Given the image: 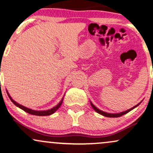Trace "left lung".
Instances as JSON below:
<instances>
[{"mask_svg":"<svg viewBox=\"0 0 153 153\" xmlns=\"http://www.w3.org/2000/svg\"><path fill=\"white\" fill-rule=\"evenodd\" d=\"M140 103H138V104H137V105H136L135 106L132 107V108H130V109L128 110H126V111H124V112H121V113H105V112H103V111H102V110H99L98 108H97L96 107H95V106L94 105H93V104L92 103V102H91V105L92 108H93V109L95 110V111H96L97 113L100 114V115H103V116L108 117H120V116H122V115H124L125 114L128 113V112L131 111V110H132V109H134V108H136V107H137V106H138L139 105H140Z\"/></svg>","mask_w":153,"mask_h":153,"instance_id":"obj_1","label":"left lung"}]
</instances>
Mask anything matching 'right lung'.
I'll use <instances>...</instances> for the list:
<instances>
[{
    "label": "right lung",
    "mask_w": 153,
    "mask_h": 153,
    "mask_svg": "<svg viewBox=\"0 0 153 153\" xmlns=\"http://www.w3.org/2000/svg\"><path fill=\"white\" fill-rule=\"evenodd\" d=\"M7 93H8V95L9 97V98L10 99V100L12 101L14 105H16V106L18 107L19 108H21L23 110H24L25 112H26V113H29V114H31V115H38V116H46V115H52L53 113H54L59 108H60V105H62V100H63V98L62 99L61 101H60L59 103L56 106L53 107V108H51V109L50 110H43V111H38V110H31L30 108H27L26 107H24L23 105H20L19 103H18V102H16V101L13 100L12 99V97L10 96V95L8 94V91H7Z\"/></svg>",
    "instance_id": "right-lung-1"
}]
</instances>
